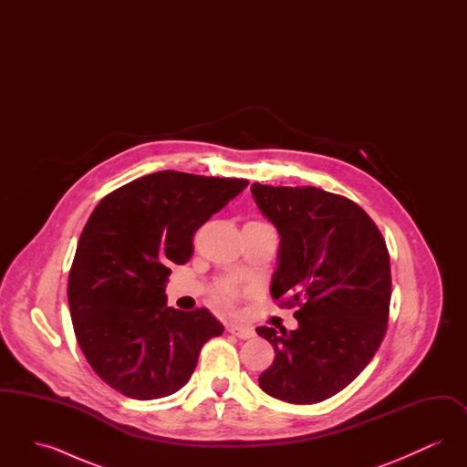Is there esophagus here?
I'll use <instances>...</instances> for the list:
<instances>
[{
  "label": "esophagus",
  "instance_id": "esophagus-1",
  "mask_svg": "<svg viewBox=\"0 0 467 467\" xmlns=\"http://www.w3.org/2000/svg\"><path fill=\"white\" fill-rule=\"evenodd\" d=\"M227 331L233 334V336L240 337V339H248V337H254V336H255V331H254L252 327L240 326V324H231V326L227 327Z\"/></svg>",
  "mask_w": 467,
  "mask_h": 467
}]
</instances>
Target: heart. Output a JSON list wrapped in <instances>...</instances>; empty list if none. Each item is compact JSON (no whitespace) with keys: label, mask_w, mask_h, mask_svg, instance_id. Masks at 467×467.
Masks as SVG:
<instances>
[{"label":"heart","mask_w":467,"mask_h":467,"mask_svg":"<svg viewBox=\"0 0 467 467\" xmlns=\"http://www.w3.org/2000/svg\"><path fill=\"white\" fill-rule=\"evenodd\" d=\"M217 297L223 305H231L233 297H234V290L231 289L229 285H221V287H217Z\"/></svg>","instance_id":"1"}]
</instances>
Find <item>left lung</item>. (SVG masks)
I'll list each match as a JSON object with an SVG mask.
<instances>
[{
    "label": "left lung",
    "instance_id": "obj_1",
    "mask_svg": "<svg viewBox=\"0 0 467 467\" xmlns=\"http://www.w3.org/2000/svg\"><path fill=\"white\" fill-rule=\"evenodd\" d=\"M252 196L278 229L271 296L297 306L296 331L257 327L275 348L259 377L271 398L292 404L329 400L377 354L390 306V257L371 217L317 187L254 183Z\"/></svg>",
    "mask_w": 467,
    "mask_h": 467
}]
</instances>
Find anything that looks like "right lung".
Instances as JSON below:
<instances>
[{
    "label": "right lung",
    "mask_w": 467,
    "mask_h": 467,
    "mask_svg": "<svg viewBox=\"0 0 467 467\" xmlns=\"http://www.w3.org/2000/svg\"><path fill=\"white\" fill-rule=\"evenodd\" d=\"M248 180L157 171L119 187L90 213L67 278L77 341L96 375L131 400L166 398L223 333L206 308L166 306V280L194 233Z\"/></svg>",
    "instance_id": "right-lung-1"
}]
</instances>
